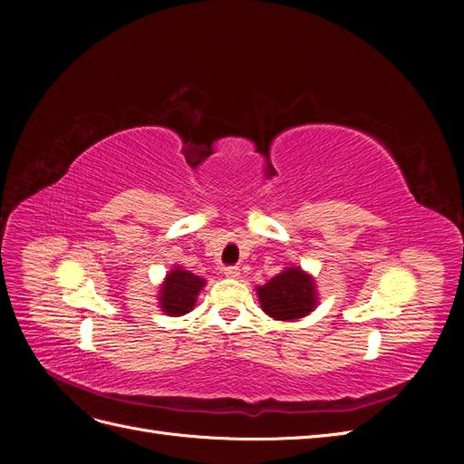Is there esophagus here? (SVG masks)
I'll use <instances>...</instances> for the list:
<instances>
[{
	"instance_id": "esophagus-1",
	"label": "esophagus",
	"mask_w": 464,
	"mask_h": 464,
	"mask_svg": "<svg viewBox=\"0 0 464 464\" xmlns=\"http://www.w3.org/2000/svg\"><path fill=\"white\" fill-rule=\"evenodd\" d=\"M224 275H227L228 278H237V276H240V266H236V265L224 266Z\"/></svg>"
}]
</instances>
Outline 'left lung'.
<instances>
[{"instance_id":"1","label":"left lung","mask_w":464,"mask_h":464,"mask_svg":"<svg viewBox=\"0 0 464 464\" xmlns=\"http://www.w3.org/2000/svg\"><path fill=\"white\" fill-rule=\"evenodd\" d=\"M266 315L280 321L298 319L315 307L314 280L300 269H286L257 288Z\"/></svg>"}]
</instances>
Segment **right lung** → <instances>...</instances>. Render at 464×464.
<instances>
[{
    "label": "right lung",
    "mask_w": 464,
    "mask_h": 464,
    "mask_svg": "<svg viewBox=\"0 0 464 464\" xmlns=\"http://www.w3.org/2000/svg\"><path fill=\"white\" fill-rule=\"evenodd\" d=\"M205 286V280L195 276L189 271L174 269L166 276V283L160 290V307L168 315H184L191 312L198 300L199 290Z\"/></svg>",
    "instance_id": "right-lung-1"
}]
</instances>
